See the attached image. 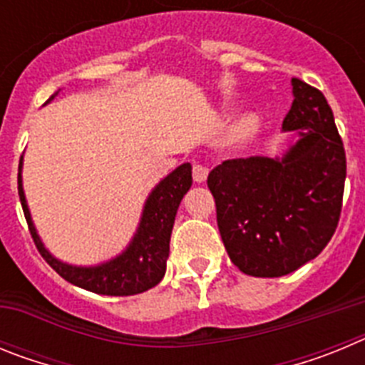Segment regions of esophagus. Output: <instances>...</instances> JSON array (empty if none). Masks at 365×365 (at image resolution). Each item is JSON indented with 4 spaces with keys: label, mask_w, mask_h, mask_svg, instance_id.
Returning a JSON list of instances; mask_svg holds the SVG:
<instances>
[{
    "label": "esophagus",
    "mask_w": 365,
    "mask_h": 365,
    "mask_svg": "<svg viewBox=\"0 0 365 365\" xmlns=\"http://www.w3.org/2000/svg\"><path fill=\"white\" fill-rule=\"evenodd\" d=\"M192 175H193V180H195V182H205L206 177H208V168H206L205 164L195 163L193 164Z\"/></svg>",
    "instance_id": "1"
}]
</instances>
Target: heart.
Masks as SVG:
<instances>
[{
  "label": "heart",
  "mask_w": 365,
  "mask_h": 365,
  "mask_svg": "<svg viewBox=\"0 0 365 365\" xmlns=\"http://www.w3.org/2000/svg\"><path fill=\"white\" fill-rule=\"evenodd\" d=\"M257 131H259V118H257L256 115H245V117H241L240 120L232 125V131H230L232 143L235 144L250 143V140L256 137Z\"/></svg>",
  "instance_id": "obj_1"
}]
</instances>
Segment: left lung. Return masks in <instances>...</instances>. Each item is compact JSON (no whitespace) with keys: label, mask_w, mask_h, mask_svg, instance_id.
Wrapping results in <instances>:
<instances>
[{"label":"left lung","mask_w":365,"mask_h":365,"mask_svg":"<svg viewBox=\"0 0 365 365\" xmlns=\"http://www.w3.org/2000/svg\"><path fill=\"white\" fill-rule=\"evenodd\" d=\"M283 131L296 140L282 157L230 159L208 175L217 227L241 272L279 278L314 259L336 230L346 151L333 109L316 87L291 80Z\"/></svg>","instance_id":"obj_1"}]
</instances>
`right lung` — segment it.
I'll use <instances>...</instances> for the list:
<instances>
[{"instance_id":"right-lung-1","label":"right lung","mask_w":365,"mask_h":365,"mask_svg":"<svg viewBox=\"0 0 365 365\" xmlns=\"http://www.w3.org/2000/svg\"><path fill=\"white\" fill-rule=\"evenodd\" d=\"M56 95L58 91L47 100V104ZM21 168H24V157L19 159L18 193L32 240H34V245L38 247L43 259L66 282L73 283L80 289H86V291L95 292V294L133 296L148 291L164 278L177 208L185 197V193L192 186V164H180L151 190L146 202H144L140 222H138L137 232L131 237L130 245L118 256L91 267L71 265V263L54 257L45 248L43 241L40 240L36 227L32 222L31 210H29L27 199H25Z\"/></svg>"}]
</instances>
